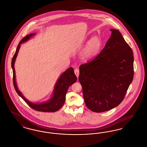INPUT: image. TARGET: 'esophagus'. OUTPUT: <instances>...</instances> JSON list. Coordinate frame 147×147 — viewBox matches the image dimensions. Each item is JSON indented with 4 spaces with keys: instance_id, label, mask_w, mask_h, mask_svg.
Instances as JSON below:
<instances>
[{
    "instance_id": "1",
    "label": "esophagus",
    "mask_w": 147,
    "mask_h": 147,
    "mask_svg": "<svg viewBox=\"0 0 147 147\" xmlns=\"http://www.w3.org/2000/svg\"><path fill=\"white\" fill-rule=\"evenodd\" d=\"M74 73H75V74L76 75V76H77V78H78L79 77V70L78 69H74Z\"/></svg>"
}]
</instances>
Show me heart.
<instances>
[{"label":"heart","instance_id":"b5f03b06","mask_svg":"<svg viewBox=\"0 0 147 147\" xmlns=\"http://www.w3.org/2000/svg\"><path fill=\"white\" fill-rule=\"evenodd\" d=\"M101 47V40L97 36H94L87 43L82 53L84 59H89L96 56Z\"/></svg>","mask_w":147,"mask_h":147}]
</instances>
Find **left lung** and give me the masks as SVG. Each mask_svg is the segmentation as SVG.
I'll return each mask as SVG.
<instances>
[{
    "mask_svg": "<svg viewBox=\"0 0 147 147\" xmlns=\"http://www.w3.org/2000/svg\"><path fill=\"white\" fill-rule=\"evenodd\" d=\"M112 32L105 47L94 60L79 67V80L87 107L105 112L123 101L133 80V52L118 30Z\"/></svg>",
    "mask_w": 147,
    "mask_h": 147,
    "instance_id": "8db88e82",
    "label": "left lung"
}]
</instances>
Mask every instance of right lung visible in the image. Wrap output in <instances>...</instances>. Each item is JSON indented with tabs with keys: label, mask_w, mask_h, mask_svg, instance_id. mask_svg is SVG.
I'll return each instance as SVG.
<instances>
[{
	"label": "right lung",
	"mask_w": 147,
	"mask_h": 147,
	"mask_svg": "<svg viewBox=\"0 0 147 147\" xmlns=\"http://www.w3.org/2000/svg\"><path fill=\"white\" fill-rule=\"evenodd\" d=\"M35 34H36L35 33H32L30 35H26L21 40L17 47L16 52L13 57L11 61V67L13 71V84L14 88L18 94L28 104V106H30L32 109H34L35 110L41 112H56L59 110L64 105L65 100V95L69 86L76 83L77 81V78L74 74V69L72 67H70L67 69L59 77L55 85L52 97L49 100L42 102L41 103H34L27 100L24 96L21 91L18 89L16 82L14 64L21 45L22 43L28 41L31 37L35 36Z\"/></svg>",
	"instance_id": "obj_1"
}]
</instances>
